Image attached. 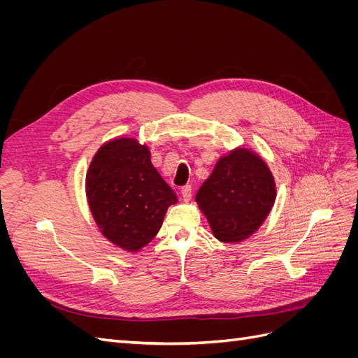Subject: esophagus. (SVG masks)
<instances>
[{"mask_svg":"<svg viewBox=\"0 0 358 358\" xmlns=\"http://www.w3.org/2000/svg\"><path fill=\"white\" fill-rule=\"evenodd\" d=\"M180 194H182V199H183V201H188V200L191 199V196H192V188H191V185L182 187Z\"/></svg>","mask_w":358,"mask_h":358,"instance_id":"esophagus-1","label":"esophagus"}]
</instances>
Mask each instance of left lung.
<instances>
[{"mask_svg":"<svg viewBox=\"0 0 358 358\" xmlns=\"http://www.w3.org/2000/svg\"><path fill=\"white\" fill-rule=\"evenodd\" d=\"M275 199L272 171L262 157L245 148L221 157L196 196L213 236L224 243L242 242L254 234Z\"/></svg>","mask_w":358,"mask_h":358,"instance_id":"obj_1","label":"left lung"}]
</instances>
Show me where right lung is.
I'll return each mask as SVG.
<instances>
[{
    "label": "right lung",
    "mask_w": 358,
    "mask_h": 358,
    "mask_svg": "<svg viewBox=\"0 0 358 358\" xmlns=\"http://www.w3.org/2000/svg\"><path fill=\"white\" fill-rule=\"evenodd\" d=\"M86 199L107 241L137 252L154 239L176 192L150 162V150L136 138L117 137L94 155L86 173Z\"/></svg>",
    "instance_id": "1"
}]
</instances>
